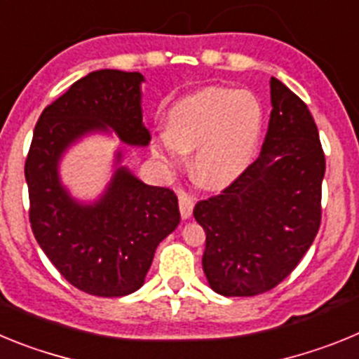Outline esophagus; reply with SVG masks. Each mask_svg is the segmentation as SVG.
Listing matches in <instances>:
<instances>
[{"mask_svg": "<svg viewBox=\"0 0 359 359\" xmlns=\"http://www.w3.org/2000/svg\"><path fill=\"white\" fill-rule=\"evenodd\" d=\"M177 201H180V214H182V217L189 219L190 215H192V208H194V201H192V198L183 194V192H180V194H177Z\"/></svg>", "mask_w": 359, "mask_h": 359, "instance_id": "34e87169", "label": "esophagus"}]
</instances>
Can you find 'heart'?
<instances>
[{"mask_svg":"<svg viewBox=\"0 0 359 359\" xmlns=\"http://www.w3.org/2000/svg\"><path fill=\"white\" fill-rule=\"evenodd\" d=\"M167 131L154 140V156L177 169L194 151L192 172L203 187L221 190L236 183L255 160L264 129V109L250 91L201 88L170 106Z\"/></svg>","mask_w":359,"mask_h":359,"instance_id":"obj_1","label":"heart"}]
</instances>
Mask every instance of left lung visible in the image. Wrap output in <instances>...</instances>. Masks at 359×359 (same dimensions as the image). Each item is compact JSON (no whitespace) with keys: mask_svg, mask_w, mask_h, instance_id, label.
<instances>
[{"mask_svg":"<svg viewBox=\"0 0 359 359\" xmlns=\"http://www.w3.org/2000/svg\"><path fill=\"white\" fill-rule=\"evenodd\" d=\"M271 116L261 156L223 194L199 201L203 271L223 297H255L280 284L315 241L325 156L306 104L271 77Z\"/></svg>","mask_w":359,"mask_h":359,"instance_id":"obj_1","label":"left lung"}]
</instances>
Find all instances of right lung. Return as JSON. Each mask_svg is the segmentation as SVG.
Masks as SVG:
<instances>
[{
  "label": "right lung",
  "mask_w": 359,
  "mask_h": 359,
  "mask_svg": "<svg viewBox=\"0 0 359 359\" xmlns=\"http://www.w3.org/2000/svg\"><path fill=\"white\" fill-rule=\"evenodd\" d=\"M138 72L97 69L69 86L41 113L25 163L30 224L37 244L66 280L95 297L140 290L158 244L180 224L172 190L133 174L116 147L113 174L95 199H79L62 183L61 161L73 145L115 133L129 147H147Z\"/></svg>",
  "instance_id": "1"
}]
</instances>
